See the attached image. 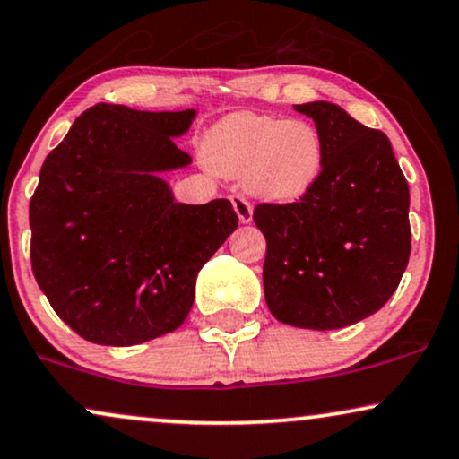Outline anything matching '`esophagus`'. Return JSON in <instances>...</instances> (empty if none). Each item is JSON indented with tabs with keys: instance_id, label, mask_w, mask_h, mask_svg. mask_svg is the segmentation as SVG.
<instances>
[{
	"instance_id": "34e87169",
	"label": "esophagus",
	"mask_w": 459,
	"mask_h": 459,
	"mask_svg": "<svg viewBox=\"0 0 459 459\" xmlns=\"http://www.w3.org/2000/svg\"><path fill=\"white\" fill-rule=\"evenodd\" d=\"M230 201H233V210L237 216H239V222L241 224H247L252 222V205H249V201L246 197H241V195H233L230 197Z\"/></svg>"
}]
</instances>
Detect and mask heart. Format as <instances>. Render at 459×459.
<instances>
[{
  "instance_id": "1",
  "label": "heart",
  "mask_w": 459,
  "mask_h": 459,
  "mask_svg": "<svg viewBox=\"0 0 459 459\" xmlns=\"http://www.w3.org/2000/svg\"><path fill=\"white\" fill-rule=\"evenodd\" d=\"M207 166L243 185L255 197L291 204L313 191L325 168V143L307 119L233 113L218 121L204 143Z\"/></svg>"
}]
</instances>
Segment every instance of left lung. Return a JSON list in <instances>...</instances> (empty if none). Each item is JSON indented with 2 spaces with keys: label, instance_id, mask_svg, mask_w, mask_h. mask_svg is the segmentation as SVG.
Here are the masks:
<instances>
[{
  "label": "left lung",
  "instance_id": "obj_1",
  "mask_svg": "<svg viewBox=\"0 0 459 459\" xmlns=\"http://www.w3.org/2000/svg\"><path fill=\"white\" fill-rule=\"evenodd\" d=\"M313 117L325 168L307 197L260 204L262 268L273 316L302 329H340L380 310L411 252L409 186L384 132L316 100L293 107Z\"/></svg>",
  "mask_w": 459,
  "mask_h": 459
}]
</instances>
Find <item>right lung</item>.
<instances>
[{"label":"right lung","instance_id":"add662e5","mask_svg":"<svg viewBox=\"0 0 459 459\" xmlns=\"http://www.w3.org/2000/svg\"><path fill=\"white\" fill-rule=\"evenodd\" d=\"M186 111L96 105L46 157L29 205L30 266L54 313L83 340L134 346L174 332L195 281L239 224L229 199L174 201L159 172L185 168Z\"/></svg>","mask_w":459,"mask_h":459}]
</instances>
